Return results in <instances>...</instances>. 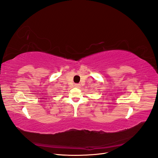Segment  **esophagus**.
I'll return each instance as SVG.
<instances>
[{"label":"esophagus","instance_id":"34e87169","mask_svg":"<svg viewBox=\"0 0 158 158\" xmlns=\"http://www.w3.org/2000/svg\"><path fill=\"white\" fill-rule=\"evenodd\" d=\"M74 85H75V86L77 87V88H79L80 86V84H75Z\"/></svg>","mask_w":158,"mask_h":158}]
</instances>
